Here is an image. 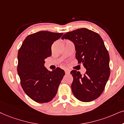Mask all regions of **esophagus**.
<instances>
[{
	"mask_svg": "<svg viewBox=\"0 0 124 124\" xmlns=\"http://www.w3.org/2000/svg\"><path fill=\"white\" fill-rule=\"evenodd\" d=\"M65 71L66 74H70V70H68V69H66V70H65Z\"/></svg>",
	"mask_w": 124,
	"mask_h": 124,
	"instance_id": "obj_1",
	"label": "esophagus"
}]
</instances>
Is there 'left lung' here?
<instances>
[{
  "instance_id": "obj_1",
  "label": "left lung",
  "mask_w": 124,
  "mask_h": 124,
  "mask_svg": "<svg viewBox=\"0 0 124 124\" xmlns=\"http://www.w3.org/2000/svg\"><path fill=\"white\" fill-rule=\"evenodd\" d=\"M61 39L73 42L78 63L86 69L83 76L77 70L70 73L73 77L71 86L73 94L82 102L97 99L102 93L110 73V58L102 39L85 28L67 32Z\"/></svg>"
}]
</instances>
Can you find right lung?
Returning <instances> with one entry per match:
<instances>
[{
  "mask_svg": "<svg viewBox=\"0 0 124 124\" xmlns=\"http://www.w3.org/2000/svg\"><path fill=\"white\" fill-rule=\"evenodd\" d=\"M63 33L42 31L28 35L19 50L17 70L25 93L38 103L51 101L65 73L57 67L52 71L45 67L51 55V46Z\"/></svg>",
  "mask_w": 124,
  "mask_h": 124,
  "instance_id": "right-lung-1",
  "label": "right lung"
}]
</instances>
